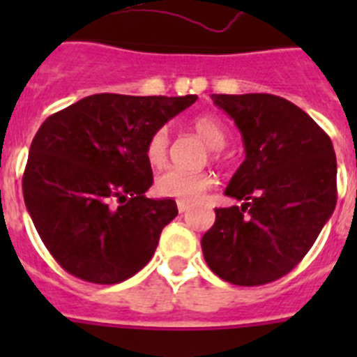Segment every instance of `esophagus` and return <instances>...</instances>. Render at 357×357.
<instances>
[{
  "label": "esophagus",
  "mask_w": 357,
  "mask_h": 357,
  "mask_svg": "<svg viewBox=\"0 0 357 357\" xmlns=\"http://www.w3.org/2000/svg\"><path fill=\"white\" fill-rule=\"evenodd\" d=\"M176 207H178V213H181V214L188 213V211H189V204H185V202H182V200L176 202Z\"/></svg>",
  "instance_id": "1"
}]
</instances>
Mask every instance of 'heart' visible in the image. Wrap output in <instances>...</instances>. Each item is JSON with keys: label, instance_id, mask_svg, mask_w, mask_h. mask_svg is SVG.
Wrapping results in <instances>:
<instances>
[{"label": "heart", "instance_id": "heart-1", "mask_svg": "<svg viewBox=\"0 0 357 357\" xmlns=\"http://www.w3.org/2000/svg\"><path fill=\"white\" fill-rule=\"evenodd\" d=\"M193 130L200 135L204 143L213 148L214 159H220L223 148L229 141V130L225 123L213 114H200L191 121ZM169 134L168 128L160 127L150 135L146 143V160L151 166H162L168 159ZM214 185V175L209 172H182V169H166L155 178L157 193L162 197L176 198L182 202H197L202 195Z\"/></svg>", "mask_w": 357, "mask_h": 357}]
</instances>
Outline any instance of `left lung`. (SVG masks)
Wrapping results in <instances>:
<instances>
[{
	"instance_id": "8db88e82",
	"label": "left lung",
	"mask_w": 357,
	"mask_h": 357,
	"mask_svg": "<svg viewBox=\"0 0 357 357\" xmlns=\"http://www.w3.org/2000/svg\"><path fill=\"white\" fill-rule=\"evenodd\" d=\"M234 119L245 160L202 238L209 268L238 286L284 277L304 259L336 207V155L331 137L295 103L275 94H213Z\"/></svg>"
}]
</instances>
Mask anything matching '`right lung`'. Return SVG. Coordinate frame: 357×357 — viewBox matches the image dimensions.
<instances>
[{
	"label": "right lung",
	"instance_id": "obj_1",
	"mask_svg": "<svg viewBox=\"0 0 357 357\" xmlns=\"http://www.w3.org/2000/svg\"><path fill=\"white\" fill-rule=\"evenodd\" d=\"M188 96L93 94L50 116L31 141L23 195L40 239L66 272L94 284L135 275L178 214L146 198L150 135L193 105Z\"/></svg>",
	"mask_w": 357,
	"mask_h": 357
}]
</instances>
